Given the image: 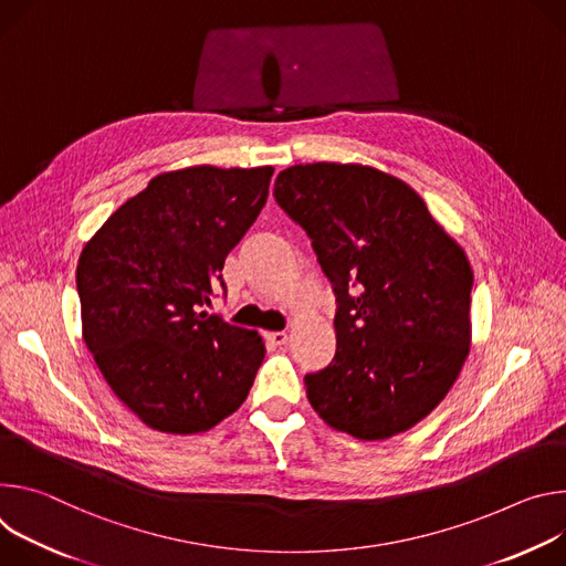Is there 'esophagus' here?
<instances>
[{
	"label": "esophagus",
	"instance_id": "esophagus-1",
	"mask_svg": "<svg viewBox=\"0 0 566 566\" xmlns=\"http://www.w3.org/2000/svg\"><path fill=\"white\" fill-rule=\"evenodd\" d=\"M268 339H270L274 346H283V344H287L290 335H287L285 331H276V333H268Z\"/></svg>",
	"mask_w": 566,
	"mask_h": 566
}]
</instances>
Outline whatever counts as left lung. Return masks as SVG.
<instances>
[{
	"label": "left lung",
	"instance_id": "8db88e82",
	"mask_svg": "<svg viewBox=\"0 0 566 566\" xmlns=\"http://www.w3.org/2000/svg\"><path fill=\"white\" fill-rule=\"evenodd\" d=\"M274 198L312 238L339 303L335 359L305 375L312 409L359 441L411 429L470 353L474 276L463 247L409 184L373 166H290Z\"/></svg>",
	"mask_w": 566,
	"mask_h": 566
}]
</instances>
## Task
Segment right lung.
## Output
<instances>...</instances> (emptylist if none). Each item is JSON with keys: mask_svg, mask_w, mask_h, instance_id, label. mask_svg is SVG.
Returning a JSON list of instances; mask_svg holds the SVG:
<instances>
[{"mask_svg": "<svg viewBox=\"0 0 566 566\" xmlns=\"http://www.w3.org/2000/svg\"><path fill=\"white\" fill-rule=\"evenodd\" d=\"M272 172L207 164L161 172L81 251L83 339L116 398L157 431H209L254 385L263 337L202 305L265 207Z\"/></svg>", "mask_w": 566, "mask_h": 566, "instance_id": "right-lung-1", "label": "right lung"}]
</instances>
